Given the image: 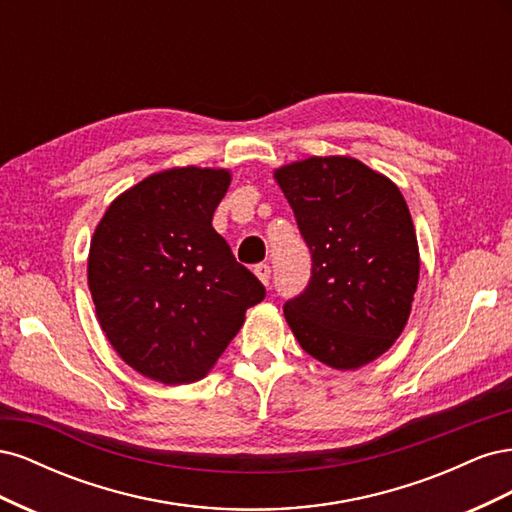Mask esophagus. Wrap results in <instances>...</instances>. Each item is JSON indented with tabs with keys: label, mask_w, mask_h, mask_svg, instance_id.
I'll list each match as a JSON object with an SVG mask.
<instances>
[{
	"label": "esophagus",
	"mask_w": 512,
	"mask_h": 512,
	"mask_svg": "<svg viewBox=\"0 0 512 512\" xmlns=\"http://www.w3.org/2000/svg\"><path fill=\"white\" fill-rule=\"evenodd\" d=\"M254 273H256V277H258L262 284H265V286L269 284V280H271V267L269 265H256Z\"/></svg>",
	"instance_id": "34e87169"
}]
</instances>
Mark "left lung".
Wrapping results in <instances>:
<instances>
[{"label":"left lung","instance_id":"obj_1","mask_svg":"<svg viewBox=\"0 0 512 512\" xmlns=\"http://www.w3.org/2000/svg\"><path fill=\"white\" fill-rule=\"evenodd\" d=\"M312 252L305 292L284 316L301 348L333 369L389 350L410 318L421 271L406 198L348 156H312L273 173Z\"/></svg>","mask_w":512,"mask_h":512}]
</instances>
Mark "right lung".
Masks as SVG:
<instances>
[{"mask_svg": "<svg viewBox=\"0 0 512 512\" xmlns=\"http://www.w3.org/2000/svg\"><path fill=\"white\" fill-rule=\"evenodd\" d=\"M230 170L175 166L119 194L94 230L87 284L108 342L162 384L209 374L265 286L211 220Z\"/></svg>", "mask_w": 512, "mask_h": 512, "instance_id": "1", "label": "right lung"}]
</instances>
